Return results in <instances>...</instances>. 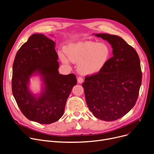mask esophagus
<instances>
[{
  "instance_id": "obj_1",
  "label": "esophagus",
  "mask_w": 154,
  "mask_h": 154,
  "mask_svg": "<svg viewBox=\"0 0 154 154\" xmlns=\"http://www.w3.org/2000/svg\"><path fill=\"white\" fill-rule=\"evenodd\" d=\"M77 81H78V83L81 84V83H83V78L82 77H78Z\"/></svg>"
}]
</instances>
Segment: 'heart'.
I'll return each instance as SVG.
<instances>
[{
  "label": "heart",
  "mask_w": 154,
  "mask_h": 154,
  "mask_svg": "<svg viewBox=\"0 0 154 154\" xmlns=\"http://www.w3.org/2000/svg\"><path fill=\"white\" fill-rule=\"evenodd\" d=\"M69 60L78 63L77 69L85 76L95 75L103 69L109 59L111 50L104 43L83 41L69 43L65 48ZM59 57L64 64L68 65L69 60L60 52Z\"/></svg>",
  "instance_id": "heart-1"
}]
</instances>
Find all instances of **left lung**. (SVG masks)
<instances>
[{"label":"left lung","mask_w":154,"mask_h":154,"mask_svg":"<svg viewBox=\"0 0 154 154\" xmlns=\"http://www.w3.org/2000/svg\"><path fill=\"white\" fill-rule=\"evenodd\" d=\"M94 35L111 45L113 56L99 73L86 76L82 86L90 111L97 119L113 121L129 112L137 101L142 83L140 60L119 36Z\"/></svg>","instance_id":"1"}]
</instances>
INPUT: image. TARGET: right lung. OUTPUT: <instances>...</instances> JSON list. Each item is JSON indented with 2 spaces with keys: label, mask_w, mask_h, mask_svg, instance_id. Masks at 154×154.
Instances as JSON below:
<instances>
[{
  "label": "right lung",
  "mask_w": 154,
  "mask_h": 154,
  "mask_svg": "<svg viewBox=\"0 0 154 154\" xmlns=\"http://www.w3.org/2000/svg\"><path fill=\"white\" fill-rule=\"evenodd\" d=\"M55 47V42L43 34H33L17 51L12 67V89L16 103L27 119L40 124H51L61 118L77 83L75 75L59 73ZM34 75L42 82L40 94H34L29 88Z\"/></svg>",
  "instance_id": "obj_1"
}]
</instances>
